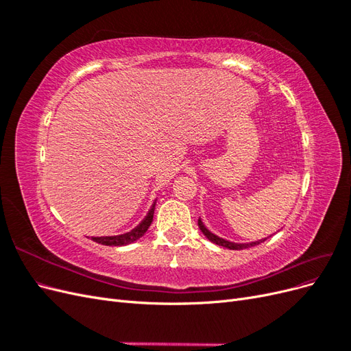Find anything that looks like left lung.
Here are the masks:
<instances>
[{
  "label": "left lung",
  "mask_w": 351,
  "mask_h": 351,
  "mask_svg": "<svg viewBox=\"0 0 351 351\" xmlns=\"http://www.w3.org/2000/svg\"><path fill=\"white\" fill-rule=\"evenodd\" d=\"M197 226H199V228H200V231L204 232V234L208 237V240H210L212 243H215V244H218V246H222V247H227V249H231V250H243V249H247V247H252V246H256V244H259V243H262V241H265L267 239H263V240H261V241H254V243H247V244H240V243H231V241H227V240H224V239H221V237H218V236H215V234H212V232L204 226V222L200 221V218L197 219Z\"/></svg>",
  "instance_id": "1"
}]
</instances>
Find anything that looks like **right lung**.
<instances>
[{"instance_id": "1", "label": "right lung", "mask_w": 351, "mask_h": 351, "mask_svg": "<svg viewBox=\"0 0 351 351\" xmlns=\"http://www.w3.org/2000/svg\"><path fill=\"white\" fill-rule=\"evenodd\" d=\"M154 210H155V204L152 205L149 214L146 215V218L130 232H125V234H121V236H112V237H92V240L99 244H104V246H124V244H130L137 239H141L147 231V228H149L154 219Z\"/></svg>"}]
</instances>
